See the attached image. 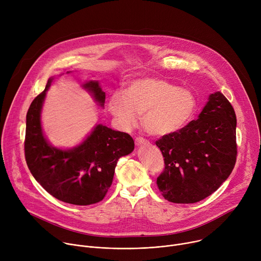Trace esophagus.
<instances>
[{"mask_svg": "<svg viewBox=\"0 0 261 261\" xmlns=\"http://www.w3.org/2000/svg\"><path fill=\"white\" fill-rule=\"evenodd\" d=\"M135 144L137 146H139V145H146V144H148V141L146 139L142 138V137H136L135 138Z\"/></svg>", "mask_w": 261, "mask_h": 261, "instance_id": "obj_1", "label": "esophagus"}]
</instances>
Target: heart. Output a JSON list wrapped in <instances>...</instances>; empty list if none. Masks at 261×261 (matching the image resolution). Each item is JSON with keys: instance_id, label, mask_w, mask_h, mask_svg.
Wrapping results in <instances>:
<instances>
[{"instance_id": "b5f03b06", "label": "heart", "mask_w": 261, "mask_h": 261, "mask_svg": "<svg viewBox=\"0 0 261 261\" xmlns=\"http://www.w3.org/2000/svg\"><path fill=\"white\" fill-rule=\"evenodd\" d=\"M197 102L192 92L160 79L133 81L125 93H115L108 100V110L118 125L129 129L142 114L144 129L152 135L174 133L192 119Z\"/></svg>"}]
</instances>
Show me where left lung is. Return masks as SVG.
I'll list each match as a JSON object with an SVG mask.
<instances>
[{"mask_svg":"<svg viewBox=\"0 0 261 261\" xmlns=\"http://www.w3.org/2000/svg\"><path fill=\"white\" fill-rule=\"evenodd\" d=\"M236 129L233 107L216 92L196 121L157 140L165 163L157 177L162 196L174 203H194L214 193L234 167Z\"/></svg>","mask_w":261,"mask_h":261,"instance_id":"obj_1","label":"left lung"}]
</instances>
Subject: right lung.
Wrapping results in <instances>:
<instances>
[{"label": "right lung", "mask_w": 261, "mask_h": 261, "mask_svg": "<svg viewBox=\"0 0 261 261\" xmlns=\"http://www.w3.org/2000/svg\"><path fill=\"white\" fill-rule=\"evenodd\" d=\"M70 73V72H67ZM37 96L28 110L24 156L28 167L42 187L57 199L75 205L101 201L113 184L118 160L134 150L133 138L102 124L94 127L86 139L72 148H60L46 139L41 111L51 83ZM98 106L104 107L105 93L97 81L83 85Z\"/></svg>", "instance_id": "right-lung-1"}]
</instances>
